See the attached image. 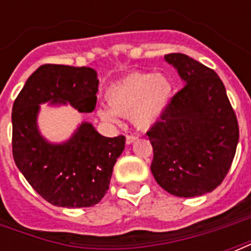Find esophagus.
I'll list each match as a JSON object with an SVG mask.
<instances>
[{"mask_svg":"<svg viewBox=\"0 0 251 251\" xmlns=\"http://www.w3.org/2000/svg\"><path fill=\"white\" fill-rule=\"evenodd\" d=\"M137 138H138L137 136H133V134H127V136H126V144L129 145V144H131V142L136 141Z\"/></svg>","mask_w":251,"mask_h":251,"instance_id":"34e87169","label":"esophagus"}]
</instances>
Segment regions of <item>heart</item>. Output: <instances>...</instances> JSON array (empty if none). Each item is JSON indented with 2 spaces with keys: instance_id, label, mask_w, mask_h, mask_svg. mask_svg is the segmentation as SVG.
<instances>
[{
  "instance_id": "heart-1",
  "label": "heart",
  "mask_w": 251,
  "mask_h": 251,
  "mask_svg": "<svg viewBox=\"0 0 251 251\" xmlns=\"http://www.w3.org/2000/svg\"><path fill=\"white\" fill-rule=\"evenodd\" d=\"M174 94L168 76L152 72H134L106 91L109 107H99L100 120L117 124L118 117H130L137 129L149 130L161 120Z\"/></svg>"
}]
</instances>
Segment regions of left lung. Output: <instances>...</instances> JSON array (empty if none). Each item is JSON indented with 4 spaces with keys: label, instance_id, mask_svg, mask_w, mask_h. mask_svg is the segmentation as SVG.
<instances>
[{
    "label": "left lung",
    "instance_id": "8db88e82",
    "mask_svg": "<svg viewBox=\"0 0 251 251\" xmlns=\"http://www.w3.org/2000/svg\"><path fill=\"white\" fill-rule=\"evenodd\" d=\"M164 59L185 86L147 133L153 147L151 171L169 194L200 196L221 184L231 167L239 140L237 115L214 70L184 53Z\"/></svg>",
    "mask_w": 251,
    "mask_h": 251
}]
</instances>
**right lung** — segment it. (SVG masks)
I'll list each match as a JSON object with an SVG mask.
<instances>
[{"mask_svg":"<svg viewBox=\"0 0 251 251\" xmlns=\"http://www.w3.org/2000/svg\"><path fill=\"white\" fill-rule=\"evenodd\" d=\"M98 84L97 71L90 67L44 64L28 77L13 103L14 163L32 188L57 207H91L102 200L125 137H104L82 122L70 140L52 144L37 126L40 104L70 103L79 113H91Z\"/></svg>","mask_w":251,"mask_h":251,"instance_id":"add662e5","label":"right lung"}]
</instances>
